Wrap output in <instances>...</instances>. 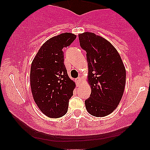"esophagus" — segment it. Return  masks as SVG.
Returning a JSON list of instances; mask_svg holds the SVG:
<instances>
[{"mask_svg": "<svg viewBox=\"0 0 150 150\" xmlns=\"http://www.w3.org/2000/svg\"><path fill=\"white\" fill-rule=\"evenodd\" d=\"M76 83H77V87H79V86L81 85V83H82V79H81L80 77H77L76 79Z\"/></svg>", "mask_w": 150, "mask_h": 150, "instance_id": "obj_1", "label": "esophagus"}]
</instances>
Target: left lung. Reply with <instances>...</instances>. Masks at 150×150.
I'll return each instance as SVG.
<instances>
[{
    "instance_id": "left-lung-1",
    "label": "left lung",
    "mask_w": 150,
    "mask_h": 150,
    "mask_svg": "<svg viewBox=\"0 0 150 150\" xmlns=\"http://www.w3.org/2000/svg\"><path fill=\"white\" fill-rule=\"evenodd\" d=\"M81 48L87 52V82L91 94L85 100L89 113L108 116L116 109L125 86V68L116 48L106 39L92 32L79 34Z\"/></svg>"
}]
</instances>
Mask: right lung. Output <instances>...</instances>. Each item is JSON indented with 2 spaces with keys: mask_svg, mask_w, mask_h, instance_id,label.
Here are the masks:
<instances>
[{
  "mask_svg": "<svg viewBox=\"0 0 150 150\" xmlns=\"http://www.w3.org/2000/svg\"><path fill=\"white\" fill-rule=\"evenodd\" d=\"M75 38L76 35L69 32L51 37L41 46L32 61V97L41 111L49 118H61L67 113L76 86L67 73L62 51Z\"/></svg>",
  "mask_w": 150,
  "mask_h": 150,
  "instance_id": "obj_1",
  "label": "right lung"
}]
</instances>
